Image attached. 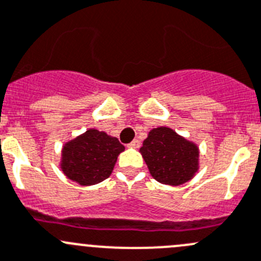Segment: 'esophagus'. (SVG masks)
I'll return each instance as SVG.
<instances>
[{
	"mask_svg": "<svg viewBox=\"0 0 261 261\" xmlns=\"http://www.w3.org/2000/svg\"><path fill=\"white\" fill-rule=\"evenodd\" d=\"M128 146H130V148H139V146H140V141H139L138 139H135V140H133L128 144Z\"/></svg>",
	"mask_w": 261,
	"mask_h": 261,
	"instance_id": "obj_1",
	"label": "esophagus"
}]
</instances>
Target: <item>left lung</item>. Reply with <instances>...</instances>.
I'll list each match as a JSON object with an SVG mask.
<instances>
[{
	"instance_id": "1",
	"label": "left lung",
	"mask_w": 261,
	"mask_h": 261,
	"mask_svg": "<svg viewBox=\"0 0 261 261\" xmlns=\"http://www.w3.org/2000/svg\"><path fill=\"white\" fill-rule=\"evenodd\" d=\"M140 153L158 182L178 186L199 169V148L169 127H156L144 140Z\"/></svg>"
}]
</instances>
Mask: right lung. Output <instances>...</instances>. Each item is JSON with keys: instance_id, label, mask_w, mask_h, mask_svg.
<instances>
[{"instance_id": "obj_1", "label": "right lung", "mask_w": 261, "mask_h": 261, "mask_svg": "<svg viewBox=\"0 0 261 261\" xmlns=\"http://www.w3.org/2000/svg\"><path fill=\"white\" fill-rule=\"evenodd\" d=\"M125 146L117 138L90 128L62 148L61 169L82 186L99 184L111 176Z\"/></svg>"}]
</instances>
